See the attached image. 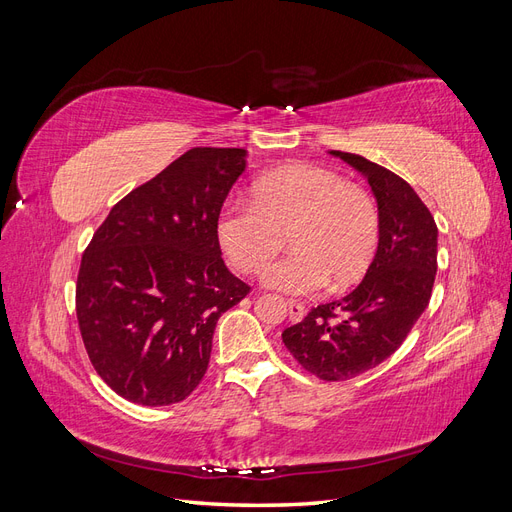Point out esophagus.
I'll return each mask as SVG.
<instances>
[{"label":"esophagus","instance_id":"34e87169","mask_svg":"<svg viewBox=\"0 0 512 512\" xmlns=\"http://www.w3.org/2000/svg\"><path fill=\"white\" fill-rule=\"evenodd\" d=\"M286 305H288V316H290V320H292V322H299V320H303V316H305V307H303L301 303H297V301H288Z\"/></svg>","mask_w":512,"mask_h":512}]
</instances>
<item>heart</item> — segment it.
<instances>
[{
    "label": "heart",
    "instance_id": "b5f03b06",
    "mask_svg": "<svg viewBox=\"0 0 512 512\" xmlns=\"http://www.w3.org/2000/svg\"><path fill=\"white\" fill-rule=\"evenodd\" d=\"M215 232L245 273L264 269L288 236L295 252L265 270L262 284L305 297L331 280L335 288L359 280L378 250L380 213L374 198L335 170L288 164L256 179L252 203H224Z\"/></svg>",
    "mask_w": 512,
    "mask_h": 512
}]
</instances>
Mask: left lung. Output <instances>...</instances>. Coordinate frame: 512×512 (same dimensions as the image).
Masks as SVG:
<instances>
[{"label": "left lung", "instance_id": "left-lung-1", "mask_svg": "<svg viewBox=\"0 0 512 512\" xmlns=\"http://www.w3.org/2000/svg\"><path fill=\"white\" fill-rule=\"evenodd\" d=\"M371 188L380 213L374 260L346 297L314 307L282 339L320 380H350L380 365L404 344L425 312L438 271V226L412 185L384 166L346 151H329Z\"/></svg>", "mask_w": 512, "mask_h": 512}]
</instances>
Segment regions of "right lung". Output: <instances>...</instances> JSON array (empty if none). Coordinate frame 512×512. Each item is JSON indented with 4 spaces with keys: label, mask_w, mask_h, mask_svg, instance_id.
I'll return each mask as SVG.
<instances>
[{
    "label": "right lung",
    "mask_w": 512,
    "mask_h": 512,
    "mask_svg": "<svg viewBox=\"0 0 512 512\" xmlns=\"http://www.w3.org/2000/svg\"><path fill=\"white\" fill-rule=\"evenodd\" d=\"M247 149L196 147L108 213L81 260L76 318L89 361L132 404L170 406L209 367L213 331L250 286L215 232Z\"/></svg>",
    "instance_id": "right-lung-1"
}]
</instances>
